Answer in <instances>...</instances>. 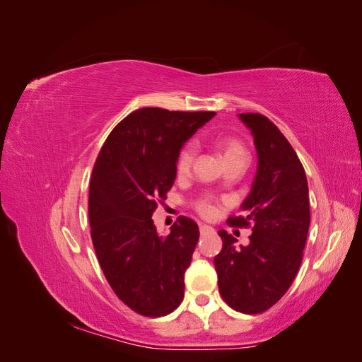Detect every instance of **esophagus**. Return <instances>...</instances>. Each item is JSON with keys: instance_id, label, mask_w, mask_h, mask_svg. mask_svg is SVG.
Wrapping results in <instances>:
<instances>
[{"instance_id": "34e87169", "label": "esophagus", "mask_w": 362, "mask_h": 362, "mask_svg": "<svg viewBox=\"0 0 362 362\" xmlns=\"http://www.w3.org/2000/svg\"><path fill=\"white\" fill-rule=\"evenodd\" d=\"M199 233H201V235H204V234H213L214 229L211 226H208V225H201L199 226Z\"/></svg>"}]
</instances>
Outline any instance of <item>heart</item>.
<instances>
[{"mask_svg":"<svg viewBox=\"0 0 362 362\" xmlns=\"http://www.w3.org/2000/svg\"><path fill=\"white\" fill-rule=\"evenodd\" d=\"M221 151H222V156L226 161H231V160H246V149L245 146L240 144L238 140L234 139H225L221 141ZM194 160V146L193 145H187L184 146L180 152L178 160H177V173L178 177H185V175H189L190 169H192V164ZM199 210L202 211V214L205 216H211L213 214V206L208 205V204H202L199 206Z\"/></svg>","mask_w":362,"mask_h":362,"instance_id":"b5f03b06","label":"heart"}]
</instances>
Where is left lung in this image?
Instances as JSON below:
<instances>
[{"label": "left lung", "instance_id": "left-lung-1", "mask_svg": "<svg viewBox=\"0 0 362 362\" xmlns=\"http://www.w3.org/2000/svg\"><path fill=\"white\" fill-rule=\"evenodd\" d=\"M238 119L254 137L257 172L243 216L228 223H252L247 246L225 229L218 231L223 247L214 258L217 284L233 310L258 314L275 305L298 275L310 228L308 181L302 163L278 127L259 113H242Z\"/></svg>", "mask_w": 362, "mask_h": 362}]
</instances>
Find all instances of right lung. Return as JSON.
Wrapping results in <instances>:
<instances>
[{
  "mask_svg": "<svg viewBox=\"0 0 362 362\" xmlns=\"http://www.w3.org/2000/svg\"><path fill=\"white\" fill-rule=\"evenodd\" d=\"M214 116L140 108L115 127L96 158L89 189L93 247L117 298L141 315H166L182 302L199 228L181 216L161 235L152 214L177 178L184 144Z\"/></svg>",
  "mask_w": 362,
  "mask_h": 362,
  "instance_id": "obj_1",
  "label": "right lung"
}]
</instances>
